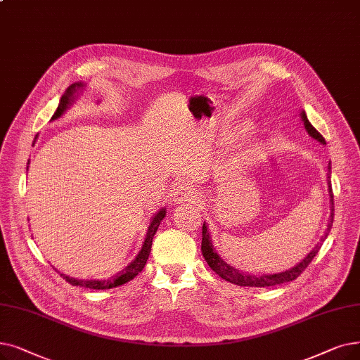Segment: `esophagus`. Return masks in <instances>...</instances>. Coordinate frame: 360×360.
I'll use <instances>...</instances> for the list:
<instances>
[{
  "label": "esophagus",
  "instance_id": "obj_1",
  "mask_svg": "<svg viewBox=\"0 0 360 360\" xmlns=\"http://www.w3.org/2000/svg\"><path fill=\"white\" fill-rule=\"evenodd\" d=\"M172 198H174L175 202H186V201H197L198 200V193L195 188H193L191 185H179L176 186V190L172 194Z\"/></svg>",
  "mask_w": 360,
  "mask_h": 360
}]
</instances>
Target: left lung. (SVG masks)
Masks as SVG:
<instances>
[{"mask_svg":"<svg viewBox=\"0 0 360 360\" xmlns=\"http://www.w3.org/2000/svg\"><path fill=\"white\" fill-rule=\"evenodd\" d=\"M302 119L304 122V128L307 131V134L315 138L316 141H319L321 144H326L325 138L311 127V123L307 120V116L304 112L300 113ZM330 172H331V166L328 165V191H330V202H331V214L330 219H328V226H326V232L325 236L321 238V241L316 244V247L311 250V252L300 262L297 263L294 268L285 271V272H279V274H274V275H252V274H245L243 271H238L236 268H232L231 264H228L221 256L216 253V250L212 244L209 231H207V225L206 222L202 224V240H201V252H202V257L206 259L207 264L210 266V269H213V272H216L219 276L224 278L228 283H232L236 285H241V287H272V285H278V284H284V283H290V281L295 279L297 276H300V274L309 266V263L314 260V257L318 255L319 248L322 245V243L325 241V238L330 233L331 228H333V221H334V194H333V186H331V181H330Z\"/></svg>","mask_w":360,"mask_h":360,"instance_id":"1","label":"left lung"}]
</instances>
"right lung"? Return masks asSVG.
<instances>
[{"label": "right lung", "mask_w": 360, "mask_h": 360, "mask_svg": "<svg viewBox=\"0 0 360 360\" xmlns=\"http://www.w3.org/2000/svg\"><path fill=\"white\" fill-rule=\"evenodd\" d=\"M85 85L82 82H75L72 84L66 91L63 96H61L60 98V103H58V107L56 113L53 115L51 120H56L58 119L60 116H63L65 112L68 110V108L75 103V100L77 98V94H79V89H82ZM38 136V135H37ZM27 167H29V162H27ZM166 216V209L162 207L158 213H155L151 219L150 222V226H148V231L146 233V240L143 243V247L141 250H139V253L136 255V257L128 264L127 268H124L123 271H120L119 274H116L115 276L108 278V279H76V278H70L65 274H60L61 276H63V279H66L68 283L70 285H76V287H84V288H91V290H108V288H115V287H119V285H123L129 283L131 279H134L139 272L143 271V268L146 266V263L148 260V256H150V252H151V244H153V237L154 233L158 232V228L160 225V222L163 221Z\"/></svg>", "instance_id": "obj_1"}]
</instances>
